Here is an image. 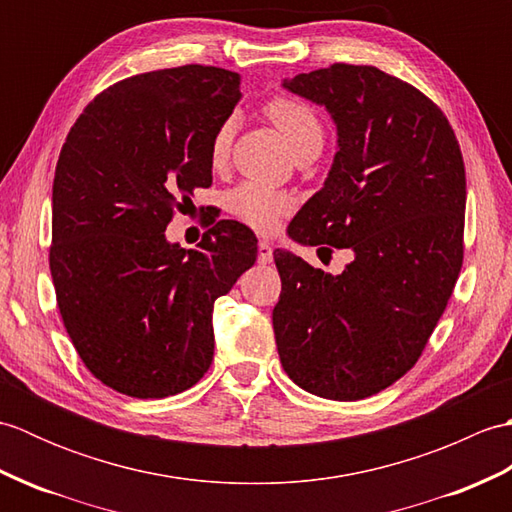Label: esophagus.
I'll use <instances>...</instances> for the list:
<instances>
[{"mask_svg":"<svg viewBox=\"0 0 512 512\" xmlns=\"http://www.w3.org/2000/svg\"><path fill=\"white\" fill-rule=\"evenodd\" d=\"M257 259H259V264L273 262V246H270L268 242H259L257 244Z\"/></svg>","mask_w":512,"mask_h":512,"instance_id":"esophagus-1","label":"esophagus"}]
</instances>
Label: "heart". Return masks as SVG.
<instances>
[{
  "instance_id": "obj_1",
  "label": "heart",
  "mask_w": 512,
  "mask_h": 512,
  "mask_svg": "<svg viewBox=\"0 0 512 512\" xmlns=\"http://www.w3.org/2000/svg\"><path fill=\"white\" fill-rule=\"evenodd\" d=\"M266 114L270 121L277 125L279 132L284 134L292 154H297L299 149L308 147L310 143H317V140L323 143V125L319 121V116L314 114L312 107H308L306 103L279 96V99L268 103ZM233 132V118H228V121L217 127L211 143V162L215 167L224 165V160L228 158V151H231L233 143ZM226 209L231 211L237 220L253 226L255 231L266 233L273 231L279 224L281 215L290 209V200L286 195L264 187V184L242 182L226 195Z\"/></svg>"
}]
</instances>
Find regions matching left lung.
Listing matches in <instances>:
<instances>
[{
    "label": "left lung",
    "mask_w": 512,
    "mask_h": 512,
    "mask_svg": "<svg viewBox=\"0 0 512 512\" xmlns=\"http://www.w3.org/2000/svg\"><path fill=\"white\" fill-rule=\"evenodd\" d=\"M281 85L336 125L328 178L288 235L354 259L330 275L275 250L279 361L314 396L361 400L416 365L458 281L462 151L438 105L372 65L334 63Z\"/></svg>",
    "instance_id": "left-lung-1"
}]
</instances>
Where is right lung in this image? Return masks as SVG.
Here are the masks:
<instances>
[{"mask_svg": "<svg viewBox=\"0 0 512 512\" xmlns=\"http://www.w3.org/2000/svg\"><path fill=\"white\" fill-rule=\"evenodd\" d=\"M242 99L211 65L145 72L101 92L70 129L52 184L50 273L85 367L132 398L193 387L213 361V303L255 264L257 237L215 222L198 248L165 231L213 182V136Z\"/></svg>", "mask_w": 512, "mask_h": 512, "instance_id": "1", "label": "right lung"}]
</instances>
